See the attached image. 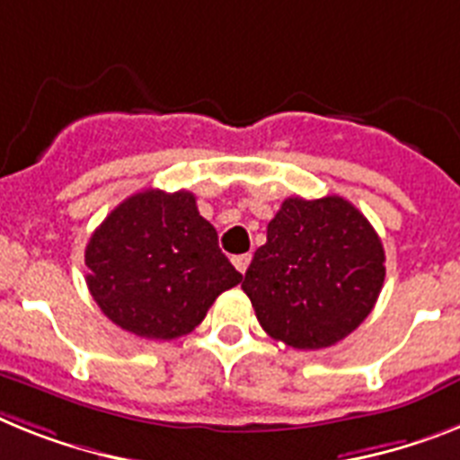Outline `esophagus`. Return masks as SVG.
<instances>
[{
    "label": "esophagus",
    "instance_id": "esophagus-1",
    "mask_svg": "<svg viewBox=\"0 0 460 460\" xmlns=\"http://www.w3.org/2000/svg\"><path fill=\"white\" fill-rule=\"evenodd\" d=\"M250 260H252V254H236V257H234V266H236L238 271L241 273H245L248 271V266H250Z\"/></svg>",
    "mask_w": 460,
    "mask_h": 460
}]
</instances>
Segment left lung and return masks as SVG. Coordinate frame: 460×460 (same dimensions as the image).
I'll return each instance as SVG.
<instances>
[{
	"label": "left lung",
	"mask_w": 460,
	"mask_h": 460,
	"mask_svg": "<svg viewBox=\"0 0 460 460\" xmlns=\"http://www.w3.org/2000/svg\"><path fill=\"white\" fill-rule=\"evenodd\" d=\"M379 234L341 196L285 199L243 276L260 325L292 349L318 350L372 314L385 278Z\"/></svg>",
	"instance_id": "1"
}]
</instances>
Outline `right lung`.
<instances>
[{
  "mask_svg": "<svg viewBox=\"0 0 460 460\" xmlns=\"http://www.w3.org/2000/svg\"><path fill=\"white\" fill-rule=\"evenodd\" d=\"M84 257L100 311L142 339L189 334L243 278L184 189H146L119 203L93 231Z\"/></svg>",
  "mask_w": 460,
  "mask_h": 460,
  "instance_id": "add662e5",
  "label": "right lung"
}]
</instances>
